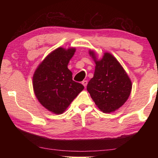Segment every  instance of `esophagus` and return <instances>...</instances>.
<instances>
[{"instance_id":"obj_1","label":"esophagus","mask_w":158,"mask_h":158,"mask_svg":"<svg viewBox=\"0 0 158 158\" xmlns=\"http://www.w3.org/2000/svg\"><path fill=\"white\" fill-rule=\"evenodd\" d=\"M82 84L84 85V87H86V85H87L88 84V81H83V82H82Z\"/></svg>"}]
</instances>
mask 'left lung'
<instances>
[{
  "label": "left lung",
  "mask_w": 158,
  "mask_h": 158,
  "mask_svg": "<svg viewBox=\"0 0 158 158\" xmlns=\"http://www.w3.org/2000/svg\"><path fill=\"white\" fill-rule=\"evenodd\" d=\"M89 55L96 63L94 77L87 90L97 107L103 113H111L124 104L130 96L131 81L119 62L111 54L105 52L101 60L94 51Z\"/></svg>",
  "instance_id": "left-lung-1"
}]
</instances>
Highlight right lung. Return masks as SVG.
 <instances>
[{
	"mask_svg": "<svg viewBox=\"0 0 158 158\" xmlns=\"http://www.w3.org/2000/svg\"><path fill=\"white\" fill-rule=\"evenodd\" d=\"M75 50V47H58L44 58L34 73V94L52 113H63L84 89L82 84L73 81V73L68 68Z\"/></svg>",
	"mask_w": 158,
	"mask_h": 158,
	"instance_id": "add662e5",
	"label": "right lung"
}]
</instances>
